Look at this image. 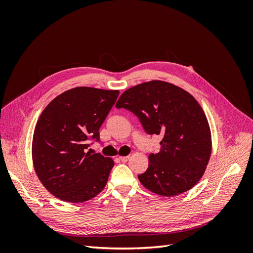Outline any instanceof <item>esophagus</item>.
Instances as JSON below:
<instances>
[{
    "label": "esophagus",
    "mask_w": 253,
    "mask_h": 253,
    "mask_svg": "<svg viewBox=\"0 0 253 253\" xmlns=\"http://www.w3.org/2000/svg\"><path fill=\"white\" fill-rule=\"evenodd\" d=\"M128 158H129V156H120L119 160H120V162H122V163H126L127 160H128Z\"/></svg>",
    "instance_id": "obj_1"
}]
</instances>
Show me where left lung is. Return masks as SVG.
I'll list each match as a JSON object with an SVG mask.
<instances>
[{
    "instance_id": "8db88e82",
    "label": "left lung",
    "mask_w": 253,
    "mask_h": 253,
    "mask_svg": "<svg viewBox=\"0 0 253 253\" xmlns=\"http://www.w3.org/2000/svg\"><path fill=\"white\" fill-rule=\"evenodd\" d=\"M139 118L150 135H163L160 151L149 155L143 187L162 196L187 192L202 178L211 155L210 126L202 106L188 91L153 80L126 89L116 103Z\"/></svg>"
}]
</instances>
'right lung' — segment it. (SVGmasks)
<instances>
[{"label":"right lung","mask_w":253,"mask_h":253,"mask_svg":"<svg viewBox=\"0 0 253 253\" xmlns=\"http://www.w3.org/2000/svg\"><path fill=\"white\" fill-rule=\"evenodd\" d=\"M118 95L119 90L75 87L57 96L40 115L33 164L42 185L59 200L83 203L105 187L113 159L86 152V140L99 141V128Z\"/></svg>","instance_id":"1"}]
</instances>
